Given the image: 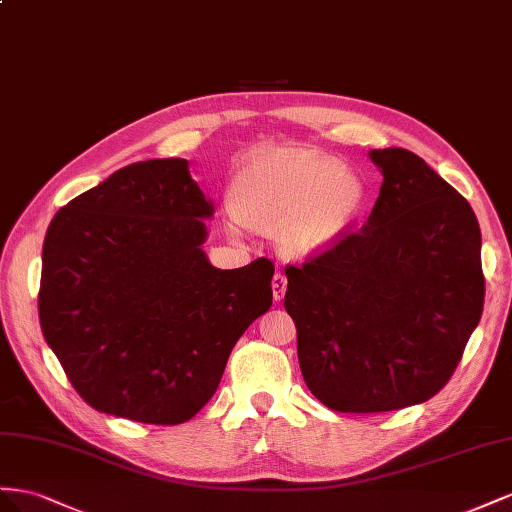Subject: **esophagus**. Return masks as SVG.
Wrapping results in <instances>:
<instances>
[{"instance_id": "esophagus-1", "label": "esophagus", "mask_w": 512, "mask_h": 512, "mask_svg": "<svg viewBox=\"0 0 512 512\" xmlns=\"http://www.w3.org/2000/svg\"><path fill=\"white\" fill-rule=\"evenodd\" d=\"M285 289H287V279H285V274L276 272V274H274V279H272V296H274V300H283V296H285Z\"/></svg>"}]
</instances>
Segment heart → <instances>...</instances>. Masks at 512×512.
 <instances>
[{"instance_id": "1", "label": "heart", "mask_w": 512, "mask_h": 512, "mask_svg": "<svg viewBox=\"0 0 512 512\" xmlns=\"http://www.w3.org/2000/svg\"><path fill=\"white\" fill-rule=\"evenodd\" d=\"M233 210L257 231H276L289 257L337 244L364 206V184L341 160L304 148L257 152L240 167Z\"/></svg>"}]
</instances>
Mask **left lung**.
<instances>
[{
  "mask_svg": "<svg viewBox=\"0 0 512 512\" xmlns=\"http://www.w3.org/2000/svg\"><path fill=\"white\" fill-rule=\"evenodd\" d=\"M369 156L384 175L369 221L285 268L304 382L345 414L429 401L455 373L485 304L470 203L410 150Z\"/></svg>",
  "mask_w": 512,
  "mask_h": 512,
  "instance_id": "left-lung-1",
  "label": "left lung"
}]
</instances>
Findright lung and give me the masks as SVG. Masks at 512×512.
<instances>
[{
    "label": "right lung",
    "instance_id": "add662e5",
    "mask_svg": "<svg viewBox=\"0 0 512 512\" xmlns=\"http://www.w3.org/2000/svg\"><path fill=\"white\" fill-rule=\"evenodd\" d=\"M214 212L184 158L115 171L53 216L42 246L40 328L94 410L145 425L191 420L233 345L272 304L270 259L214 268Z\"/></svg>",
    "mask_w": 512,
    "mask_h": 512
}]
</instances>
